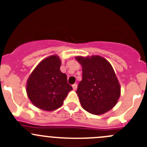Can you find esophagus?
<instances>
[{"label":"esophagus","instance_id":"1","mask_svg":"<svg viewBox=\"0 0 147 147\" xmlns=\"http://www.w3.org/2000/svg\"><path fill=\"white\" fill-rule=\"evenodd\" d=\"M72 88H73L74 90H76L77 88H78V84H72Z\"/></svg>","mask_w":147,"mask_h":147}]
</instances>
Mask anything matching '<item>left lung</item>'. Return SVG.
Segmentation results:
<instances>
[{
	"label": "left lung",
	"instance_id": "obj_1",
	"mask_svg": "<svg viewBox=\"0 0 147 147\" xmlns=\"http://www.w3.org/2000/svg\"><path fill=\"white\" fill-rule=\"evenodd\" d=\"M75 58L82 67V80L76 92L82 108L94 115L106 113L116 105L121 94L113 67L99 55Z\"/></svg>",
	"mask_w": 147,
	"mask_h": 147
}]
</instances>
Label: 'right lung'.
Here are the masks:
<instances>
[{
  "label": "right lung",
  "instance_id": "1",
  "mask_svg": "<svg viewBox=\"0 0 147 147\" xmlns=\"http://www.w3.org/2000/svg\"><path fill=\"white\" fill-rule=\"evenodd\" d=\"M61 60L57 55L42 60L30 75L26 92L36 107L53 111L63 105L68 92L72 90L65 73L60 71Z\"/></svg>",
  "mask_w": 147,
  "mask_h": 147
}]
</instances>
